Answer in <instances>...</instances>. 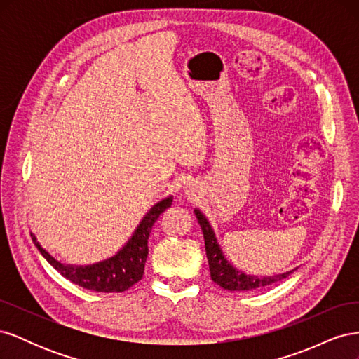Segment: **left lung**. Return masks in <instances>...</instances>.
<instances>
[{
    "label": "left lung",
    "mask_w": 359,
    "mask_h": 359,
    "mask_svg": "<svg viewBox=\"0 0 359 359\" xmlns=\"http://www.w3.org/2000/svg\"><path fill=\"white\" fill-rule=\"evenodd\" d=\"M194 214H196V219H198V222L202 227V232H203L205 252H206V257H208L211 280L214 281V283L222 286L223 289L235 290V292L262 289V287L274 285V283H277V281L286 278L292 273V271H289V273L273 276V277H252V276H247L244 273H240V271L235 269L226 260L224 255L222 253V248H220L219 243H217L215 233L211 229L208 220L205 219V215L199 210H194Z\"/></svg>",
    "instance_id": "8db88e82"
}]
</instances>
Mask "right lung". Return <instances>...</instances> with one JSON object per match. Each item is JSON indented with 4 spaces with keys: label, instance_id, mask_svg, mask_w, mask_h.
Segmentation results:
<instances>
[{
    "label": "right lung",
    "instance_id": "add662e5",
    "mask_svg": "<svg viewBox=\"0 0 359 359\" xmlns=\"http://www.w3.org/2000/svg\"><path fill=\"white\" fill-rule=\"evenodd\" d=\"M172 205V198L163 199L144 217L140 222L137 229L135 231L133 236L130 238L127 245L119 250L118 255L114 257L103 260L100 264H94L88 266H73V265H64L53 259L45 248H43L36 236L31 233L32 241L36 247L40 250L48 262L55 268L58 273L70 280L72 283L78 285L94 292H103V293H119L128 290L133 285L142 278L144 268L148 256V236L151 229H153L154 223L160 217L161 212H165Z\"/></svg>",
    "mask_w": 359,
    "mask_h": 359
}]
</instances>
